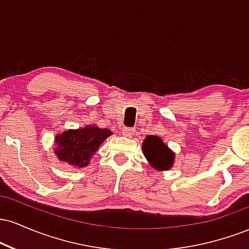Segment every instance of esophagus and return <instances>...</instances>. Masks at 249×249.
Listing matches in <instances>:
<instances>
[{
    "label": "esophagus",
    "mask_w": 249,
    "mask_h": 249,
    "mask_svg": "<svg viewBox=\"0 0 249 249\" xmlns=\"http://www.w3.org/2000/svg\"><path fill=\"white\" fill-rule=\"evenodd\" d=\"M134 133V130L131 127H123V134L125 137H132V134Z\"/></svg>",
    "instance_id": "esophagus-1"
}]
</instances>
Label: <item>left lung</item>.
I'll list each match as a JSON object with an SVG mask.
<instances>
[{
	"label": "left lung",
	"mask_w": 249,
	"mask_h": 249,
	"mask_svg": "<svg viewBox=\"0 0 249 249\" xmlns=\"http://www.w3.org/2000/svg\"><path fill=\"white\" fill-rule=\"evenodd\" d=\"M142 151L150 164L157 170H168L174 161V153L158 136H147L142 142Z\"/></svg>",
	"instance_id": "8db88e82"
}]
</instances>
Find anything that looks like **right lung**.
I'll return each mask as SVG.
<instances>
[{
  "label": "right lung",
  "instance_id": "right-lung-1",
  "mask_svg": "<svg viewBox=\"0 0 249 249\" xmlns=\"http://www.w3.org/2000/svg\"><path fill=\"white\" fill-rule=\"evenodd\" d=\"M108 136H111L110 130L95 125L65 131L56 137L55 153L59 160L72 166L84 167Z\"/></svg>",
  "mask_w": 249,
  "mask_h": 249
}]
</instances>
